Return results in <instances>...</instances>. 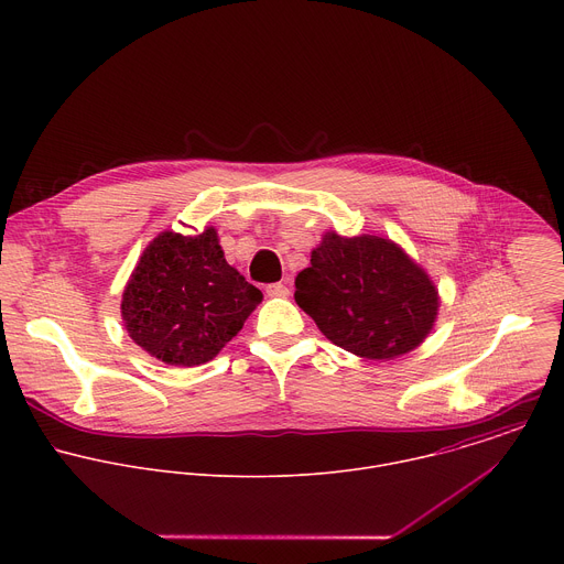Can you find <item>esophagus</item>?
<instances>
[{
    "instance_id": "esophagus-1",
    "label": "esophagus",
    "mask_w": 564,
    "mask_h": 564,
    "mask_svg": "<svg viewBox=\"0 0 564 564\" xmlns=\"http://www.w3.org/2000/svg\"><path fill=\"white\" fill-rule=\"evenodd\" d=\"M265 292H268V296H279V299H285V296L290 294V288H288L285 283H270V285L265 288Z\"/></svg>"
}]
</instances>
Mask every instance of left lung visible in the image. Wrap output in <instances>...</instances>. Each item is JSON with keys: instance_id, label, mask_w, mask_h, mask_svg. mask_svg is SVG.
<instances>
[{"instance_id": "8db88e82", "label": "left lung", "mask_w": 564, "mask_h": 564, "mask_svg": "<svg viewBox=\"0 0 564 564\" xmlns=\"http://www.w3.org/2000/svg\"><path fill=\"white\" fill-rule=\"evenodd\" d=\"M294 299L335 346L375 361L415 350L433 330L431 276L390 238L326 231L299 272Z\"/></svg>"}]
</instances>
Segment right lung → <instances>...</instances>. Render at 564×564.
Here are the masks:
<instances>
[{"mask_svg":"<svg viewBox=\"0 0 564 564\" xmlns=\"http://www.w3.org/2000/svg\"><path fill=\"white\" fill-rule=\"evenodd\" d=\"M259 288L234 270L214 227L196 236L160 231L122 292V324L151 357L170 366L212 361L261 303Z\"/></svg>","mask_w":564,"mask_h":564,"instance_id":"right-lung-1","label":"right lung"}]
</instances>
